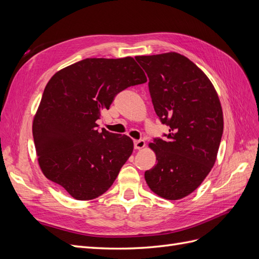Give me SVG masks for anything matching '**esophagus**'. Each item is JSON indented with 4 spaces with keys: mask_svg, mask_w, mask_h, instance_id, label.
Segmentation results:
<instances>
[{
    "mask_svg": "<svg viewBox=\"0 0 259 259\" xmlns=\"http://www.w3.org/2000/svg\"><path fill=\"white\" fill-rule=\"evenodd\" d=\"M146 146V143L144 142V140H136V142L134 143V147L135 149H137V150H140V149L145 148Z\"/></svg>",
    "mask_w": 259,
    "mask_h": 259,
    "instance_id": "1",
    "label": "esophagus"
}]
</instances>
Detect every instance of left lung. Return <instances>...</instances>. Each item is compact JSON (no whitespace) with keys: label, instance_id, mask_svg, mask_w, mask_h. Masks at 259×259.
Listing matches in <instances>:
<instances>
[{"label":"left lung","instance_id":"obj_1","mask_svg":"<svg viewBox=\"0 0 259 259\" xmlns=\"http://www.w3.org/2000/svg\"><path fill=\"white\" fill-rule=\"evenodd\" d=\"M149 77L154 111L169 126L149 144L156 164L145 171L151 191L166 200L192 193L213 168L224 132L217 92L206 74L175 52L136 56Z\"/></svg>","mask_w":259,"mask_h":259}]
</instances>
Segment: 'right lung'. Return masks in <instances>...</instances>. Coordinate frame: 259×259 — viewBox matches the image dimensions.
<instances>
[{"label": "right lung", "mask_w": 259, "mask_h": 259, "mask_svg": "<svg viewBox=\"0 0 259 259\" xmlns=\"http://www.w3.org/2000/svg\"><path fill=\"white\" fill-rule=\"evenodd\" d=\"M147 82L133 57L86 58L55 73L33 117L37 162L44 176L79 201L104 194L131 156L134 144L96 121L117 93Z\"/></svg>", "instance_id": "right-lung-1"}]
</instances>
